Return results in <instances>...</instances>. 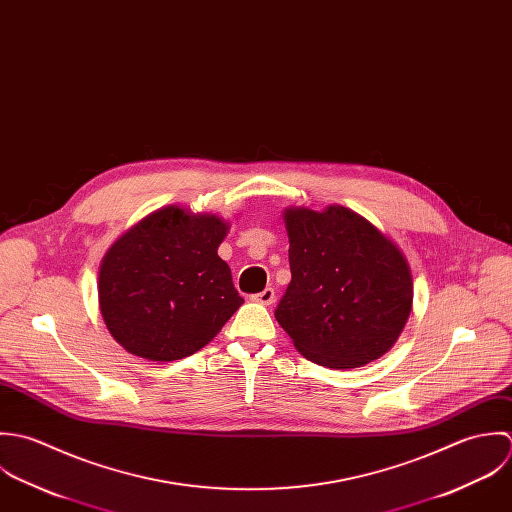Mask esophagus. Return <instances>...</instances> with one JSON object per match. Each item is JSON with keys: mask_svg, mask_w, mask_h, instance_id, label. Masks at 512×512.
Listing matches in <instances>:
<instances>
[{"mask_svg": "<svg viewBox=\"0 0 512 512\" xmlns=\"http://www.w3.org/2000/svg\"><path fill=\"white\" fill-rule=\"evenodd\" d=\"M251 299H253L255 303H259V305H271V303L275 301V291H273L271 287H267V289H263L261 293L253 295Z\"/></svg>", "mask_w": 512, "mask_h": 512, "instance_id": "obj_1", "label": "esophagus"}]
</instances>
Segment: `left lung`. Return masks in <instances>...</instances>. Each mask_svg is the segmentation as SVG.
<instances>
[{
	"mask_svg": "<svg viewBox=\"0 0 512 512\" xmlns=\"http://www.w3.org/2000/svg\"><path fill=\"white\" fill-rule=\"evenodd\" d=\"M291 283L277 322L314 364L346 370L386 354L406 326L413 285L402 251L342 205L287 209Z\"/></svg>",
	"mask_w": 512,
	"mask_h": 512,
	"instance_id": "left-lung-1",
	"label": "left lung"
}]
</instances>
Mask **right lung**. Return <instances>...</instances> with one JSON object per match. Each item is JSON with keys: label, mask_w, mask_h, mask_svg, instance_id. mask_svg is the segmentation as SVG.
<instances>
[{"label": "right lung", "mask_w": 512, "mask_h": 512, "mask_svg": "<svg viewBox=\"0 0 512 512\" xmlns=\"http://www.w3.org/2000/svg\"><path fill=\"white\" fill-rule=\"evenodd\" d=\"M227 233L215 215L158 209L104 255L99 305L114 340L130 354L170 362L192 356L243 299L217 255Z\"/></svg>", "instance_id": "add662e5"}]
</instances>
